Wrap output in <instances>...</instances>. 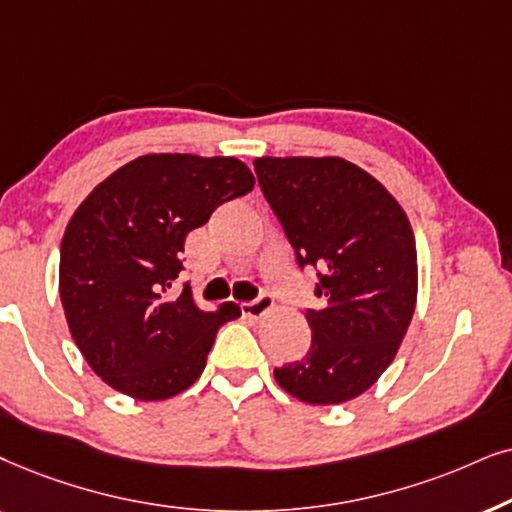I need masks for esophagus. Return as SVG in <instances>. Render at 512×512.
I'll list each match as a JSON object with an SVG mask.
<instances>
[{"instance_id":"34e87169","label":"esophagus","mask_w":512,"mask_h":512,"mask_svg":"<svg viewBox=\"0 0 512 512\" xmlns=\"http://www.w3.org/2000/svg\"><path fill=\"white\" fill-rule=\"evenodd\" d=\"M274 309V299H271L269 295H262L257 299H252V302H243L241 304V311L243 316H250V318H262L264 313Z\"/></svg>"}]
</instances>
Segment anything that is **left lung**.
<instances>
[{
  "mask_svg": "<svg viewBox=\"0 0 512 512\" xmlns=\"http://www.w3.org/2000/svg\"><path fill=\"white\" fill-rule=\"evenodd\" d=\"M255 173L295 248L316 267L323 309H309L311 346L276 367L278 386L309 405H339L377 381L417 306V245L400 203L339 156H262Z\"/></svg>",
  "mask_w": 512,
  "mask_h": 512,
  "instance_id": "1",
  "label": "left lung"
}]
</instances>
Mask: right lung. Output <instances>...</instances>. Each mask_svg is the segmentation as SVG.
<instances>
[{
  "instance_id": "1",
  "label": "right lung",
  "mask_w": 512,
  "mask_h": 512,
  "mask_svg": "<svg viewBox=\"0 0 512 512\" xmlns=\"http://www.w3.org/2000/svg\"><path fill=\"white\" fill-rule=\"evenodd\" d=\"M255 177L234 156L145 154L102 180L74 210L60 243V302L81 356L114 391L166 400L201 377L234 302L201 311L175 295L180 252L213 210Z\"/></svg>"
}]
</instances>
